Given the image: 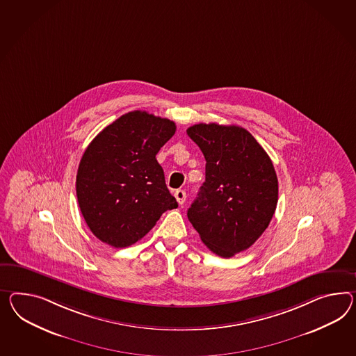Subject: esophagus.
Instances as JSON below:
<instances>
[{
	"label": "esophagus",
	"instance_id": "1",
	"mask_svg": "<svg viewBox=\"0 0 356 356\" xmlns=\"http://www.w3.org/2000/svg\"><path fill=\"white\" fill-rule=\"evenodd\" d=\"M174 196H175V199H177L179 205H182L183 202L186 201V192L183 190H177L174 192Z\"/></svg>",
	"mask_w": 356,
	"mask_h": 356
}]
</instances>
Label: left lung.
Wrapping results in <instances>:
<instances>
[{
	"mask_svg": "<svg viewBox=\"0 0 356 356\" xmlns=\"http://www.w3.org/2000/svg\"><path fill=\"white\" fill-rule=\"evenodd\" d=\"M187 134L205 157V182L187 211L201 241L229 258L253 245L277 205L271 159L241 127L196 124Z\"/></svg>",
	"mask_w": 356,
	"mask_h": 356,
	"instance_id": "8db88e82",
	"label": "left lung"
}]
</instances>
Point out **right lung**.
Returning a JSON list of instances; mask_svg holds the SVG:
<instances>
[{"mask_svg": "<svg viewBox=\"0 0 356 356\" xmlns=\"http://www.w3.org/2000/svg\"><path fill=\"white\" fill-rule=\"evenodd\" d=\"M175 124L133 111L102 130L85 149L76 177L82 217L92 234L113 248L140 240L178 202L157 163Z\"/></svg>", "mask_w": 356, "mask_h": 356, "instance_id": "right-lung-1", "label": "right lung"}]
</instances>
